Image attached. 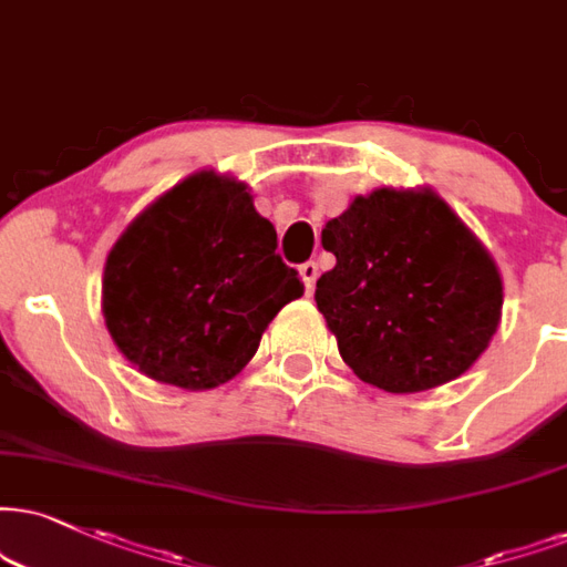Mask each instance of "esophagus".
Masks as SVG:
<instances>
[{
	"instance_id": "34e87169",
	"label": "esophagus",
	"mask_w": 567,
	"mask_h": 567,
	"mask_svg": "<svg viewBox=\"0 0 567 567\" xmlns=\"http://www.w3.org/2000/svg\"><path fill=\"white\" fill-rule=\"evenodd\" d=\"M299 272H302V281H305V286H307V291L316 289V281H318V262H312V260L302 262V265H299Z\"/></svg>"
}]
</instances>
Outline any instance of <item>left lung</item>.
Wrapping results in <instances>:
<instances>
[{
	"instance_id": "left-lung-1",
	"label": "left lung",
	"mask_w": 567,
	"mask_h": 567,
	"mask_svg": "<svg viewBox=\"0 0 567 567\" xmlns=\"http://www.w3.org/2000/svg\"><path fill=\"white\" fill-rule=\"evenodd\" d=\"M316 302L365 383L412 394L463 375L499 326L502 278L433 192L379 188L323 228Z\"/></svg>"
}]
</instances>
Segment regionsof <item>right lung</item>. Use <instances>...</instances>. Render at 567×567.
I'll return each mask as SVG.
<instances>
[{
  "mask_svg": "<svg viewBox=\"0 0 567 567\" xmlns=\"http://www.w3.org/2000/svg\"><path fill=\"white\" fill-rule=\"evenodd\" d=\"M276 228L247 186L197 173L125 228L102 281L104 323L144 375L181 389L234 379L284 305L302 297L299 272L276 251Z\"/></svg>",
  "mask_w": 567,
  "mask_h": 567,
  "instance_id": "obj_1",
  "label": "right lung"
}]
</instances>
